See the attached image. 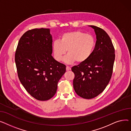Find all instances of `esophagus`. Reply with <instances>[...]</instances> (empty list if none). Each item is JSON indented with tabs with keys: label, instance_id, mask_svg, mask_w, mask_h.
Segmentation results:
<instances>
[{
	"label": "esophagus",
	"instance_id": "34e87169",
	"mask_svg": "<svg viewBox=\"0 0 131 131\" xmlns=\"http://www.w3.org/2000/svg\"><path fill=\"white\" fill-rule=\"evenodd\" d=\"M71 70V68L70 67H69V66H67L66 67V70L67 71H69V70Z\"/></svg>",
	"mask_w": 131,
	"mask_h": 131
}]
</instances>
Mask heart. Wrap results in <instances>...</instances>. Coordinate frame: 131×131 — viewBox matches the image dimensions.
Listing matches in <instances>:
<instances>
[{
	"label": "heart",
	"instance_id": "heart-1",
	"mask_svg": "<svg viewBox=\"0 0 131 131\" xmlns=\"http://www.w3.org/2000/svg\"><path fill=\"white\" fill-rule=\"evenodd\" d=\"M96 40L91 35L82 32H67L61 36L59 41L53 44V50L57 60L61 61L67 50L68 56L64 61L68 63L75 61L82 63L88 60L95 49Z\"/></svg>",
	"mask_w": 131,
	"mask_h": 131
}]
</instances>
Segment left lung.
Masks as SVG:
<instances>
[{"label": "left lung", "mask_w": 131, "mask_h": 131, "mask_svg": "<svg viewBox=\"0 0 131 131\" xmlns=\"http://www.w3.org/2000/svg\"><path fill=\"white\" fill-rule=\"evenodd\" d=\"M96 35L95 49L89 58L72 67L74 73L73 85L76 94L84 99H91L102 93L112 75L115 49L107 33L94 25Z\"/></svg>", "instance_id": "1"}]
</instances>
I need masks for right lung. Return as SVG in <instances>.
<instances>
[{
    "label": "right lung",
    "mask_w": 131,
    "mask_h": 131,
    "mask_svg": "<svg viewBox=\"0 0 131 131\" xmlns=\"http://www.w3.org/2000/svg\"><path fill=\"white\" fill-rule=\"evenodd\" d=\"M50 29L27 30L18 42L15 52L18 78L26 90L38 101H47L56 94L58 83L66 66L52 56Z\"/></svg>",
    "instance_id": "1"
}]
</instances>
